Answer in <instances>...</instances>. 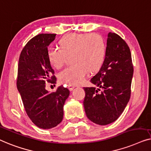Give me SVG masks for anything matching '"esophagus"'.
Segmentation results:
<instances>
[{"label":"esophagus","mask_w":151,"mask_h":151,"mask_svg":"<svg viewBox=\"0 0 151 151\" xmlns=\"http://www.w3.org/2000/svg\"><path fill=\"white\" fill-rule=\"evenodd\" d=\"M68 88L70 91H73L74 90V88H75V87L74 86H71V85H69V86H68Z\"/></svg>","instance_id":"34e87169"}]
</instances>
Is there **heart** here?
Here are the masks:
<instances>
[{
    "label": "heart",
    "mask_w": 151,
    "mask_h": 151,
    "mask_svg": "<svg viewBox=\"0 0 151 151\" xmlns=\"http://www.w3.org/2000/svg\"><path fill=\"white\" fill-rule=\"evenodd\" d=\"M60 48L48 50L50 62L56 68L65 64L68 56H71L74 64L65 68L59 74V79L76 86L84 81L88 72L94 73L101 68L105 60L106 44L99 34L70 33L59 40Z\"/></svg>",
    "instance_id": "1"
}]
</instances>
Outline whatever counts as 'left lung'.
I'll return each instance as SVG.
<instances>
[{"instance_id":"8db88e82","label":"left lung","mask_w":151,"mask_h":151,"mask_svg":"<svg viewBox=\"0 0 151 151\" xmlns=\"http://www.w3.org/2000/svg\"><path fill=\"white\" fill-rule=\"evenodd\" d=\"M133 65L126 42L115 33L108 34L104 62L90 81L96 88H84L86 116L100 125L120 117L131 97Z\"/></svg>"}]
</instances>
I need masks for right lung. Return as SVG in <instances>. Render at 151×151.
<instances>
[{"label": "right lung", "instance_id": "add662e5", "mask_svg": "<svg viewBox=\"0 0 151 151\" xmlns=\"http://www.w3.org/2000/svg\"><path fill=\"white\" fill-rule=\"evenodd\" d=\"M56 34L35 36L23 48L19 58L17 88L31 120L39 128L51 129L63 120V105L70 91L63 86L54 92L46 90V83H56L55 71L48 57V46Z\"/></svg>", "mask_w": 151, "mask_h": 151}]
</instances>
